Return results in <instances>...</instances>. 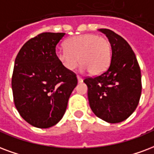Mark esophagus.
Instances as JSON below:
<instances>
[{
    "label": "esophagus",
    "mask_w": 154,
    "mask_h": 154,
    "mask_svg": "<svg viewBox=\"0 0 154 154\" xmlns=\"http://www.w3.org/2000/svg\"><path fill=\"white\" fill-rule=\"evenodd\" d=\"M77 81H78V82H82L83 81V79L80 77V76H77Z\"/></svg>",
    "instance_id": "34e87169"
}]
</instances>
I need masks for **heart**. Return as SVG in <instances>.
<instances>
[{
  "label": "heart",
  "instance_id": "obj_1",
  "mask_svg": "<svg viewBox=\"0 0 154 154\" xmlns=\"http://www.w3.org/2000/svg\"><path fill=\"white\" fill-rule=\"evenodd\" d=\"M66 48L58 47L55 51L57 60L67 70L77 68L79 61L81 69L92 75L103 72L111 60V45L109 40L95 34H82L66 41Z\"/></svg>",
  "mask_w": 154,
  "mask_h": 154
}]
</instances>
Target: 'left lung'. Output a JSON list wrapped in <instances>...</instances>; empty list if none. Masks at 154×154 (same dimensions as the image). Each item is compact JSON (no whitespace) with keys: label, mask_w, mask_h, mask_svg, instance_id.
<instances>
[{"label":"left lung","mask_w":154,"mask_h":154,"mask_svg":"<svg viewBox=\"0 0 154 154\" xmlns=\"http://www.w3.org/2000/svg\"><path fill=\"white\" fill-rule=\"evenodd\" d=\"M108 37L112 58L109 68L100 76L86 77L88 100L92 112L109 123L126 120L137 107L141 90L140 68L131 47L114 32L100 28Z\"/></svg>","instance_id":"1"}]
</instances>
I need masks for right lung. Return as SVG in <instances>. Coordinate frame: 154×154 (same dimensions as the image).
Wrapping results in <instances>:
<instances>
[{
	"mask_svg": "<svg viewBox=\"0 0 154 154\" xmlns=\"http://www.w3.org/2000/svg\"><path fill=\"white\" fill-rule=\"evenodd\" d=\"M64 35H37L23 45L14 61V102L20 116L37 128H49L62 119L77 84L76 74L55 56V47Z\"/></svg>",
	"mask_w": 154,
	"mask_h": 154,
	"instance_id": "1",
	"label": "right lung"
}]
</instances>
